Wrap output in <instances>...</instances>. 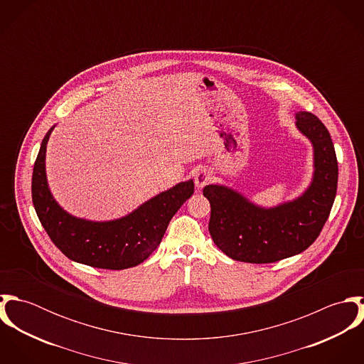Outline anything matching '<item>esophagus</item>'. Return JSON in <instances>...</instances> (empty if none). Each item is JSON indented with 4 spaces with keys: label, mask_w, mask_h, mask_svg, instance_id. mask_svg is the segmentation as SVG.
I'll use <instances>...</instances> for the list:
<instances>
[{
    "label": "esophagus",
    "mask_w": 364,
    "mask_h": 364,
    "mask_svg": "<svg viewBox=\"0 0 364 364\" xmlns=\"http://www.w3.org/2000/svg\"><path fill=\"white\" fill-rule=\"evenodd\" d=\"M210 179H211V173L206 168H202L195 173V185L198 189L205 188V185H208Z\"/></svg>",
    "instance_id": "1"
}]
</instances>
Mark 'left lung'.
I'll use <instances>...</instances> for the list:
<instances>
[{"mask_svg": "<svg viewBox=\"0 0 364 364\" xmlns=\"http://www.w3.org/2000/svg\"><path fill=\"white\" fill-rule=\"evenodd\" d=\"M297 130L312 146V178L293 200L263 208L238 191L218 183L205 186L210 202L208 231L231 259L272 263L306 251L319 235L336 196L338 161L331 134L310 112L296 113Z\"/></svg>", "mask_w": 364, "mask_h": 364, "instance_id": "left-lung-1", "label": "left lung"}]
</instances>
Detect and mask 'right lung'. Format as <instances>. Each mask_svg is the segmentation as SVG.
<instances>
[{
	"mask_svg": "<svg viewBox=\"0 0 364 364\" xmlns=\"http://www.w3.org/2000/svg\"><path fill=\"white\" fill-rule=\"evenodd\" d=\"M54 127L42 140L32 175L33 206L53 244L68 259L92 267L120 270L140 264L156 251L171 218L193 195V179L176 183L119 218L75 217L57 203L48 182L46 149Z\"/></svg>",
	"mask_w": 364,
	"mask_h": 364,
	"instance_id": "obj_1",
	"label": "right lung"
}]
</instances>
